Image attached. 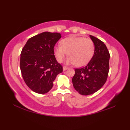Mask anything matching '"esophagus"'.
I'll return each instance as SVG.
<instances>
[{
	"mask_svg": "<svg viewBox=\"0 0 130 130\" xmlns=\"http://www.w3.org/2000/svg\"><path fill=\"white\" fill-rule=\"evenodd\" d=\"M67 69H68V67H63V71H65V70H66Z\"/></svg>",
	"mask_w": 130,
	"mask_h": 130,
	"instance_id": "1",
	"label": "esophagus"
}]
</instances>
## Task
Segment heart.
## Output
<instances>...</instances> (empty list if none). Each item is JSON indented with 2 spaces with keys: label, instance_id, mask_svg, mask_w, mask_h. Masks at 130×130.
Wrapping results in <instances>:
<instances>
[{
  "label": "heart",
  "instance_id": "b5f03b06",
  "mask_svg": "<svg viewBox=\"0 0 130 130\" xmlns=\"http://www.w3.org/2000/svg\"><path fill=\"white\" fill-rule=\"evenodd\" d=\"M94 52V45L91 39L72 36L60 41V45L54 48V54L58 62H62L65 57L69 56L67 62L82 67L91 60Z\"/></svg>",
  "mask_w": 130,
  "mask_h": 130
}]
</instances>
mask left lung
<instances>
[{
    "mask_svg": "<svg viewBox=\"0 0 130 130\" xmlns=\"http://www.w3.org/2000/svg\"><path fill=\"white\" fill-rule=\"evenodd\" d=\"M94 45L91 61L84 67L76 68L72 78L73 87L82 95H89L99 91L107 80L109 70V53L103 42L90 36Z\"/></svg>",
    "mask_w": 130,
    "mask_h": 130,
    "instance_id": "obj_1",
    "label": "left lung"
}]
</instances>
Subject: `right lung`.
Masks as SVG:
<instances>
[{"label": "right lung", "mask_w": 130, "mask_h": 130, "mask_svg": "<svg viewBox=\"0 0 130 130\" xmlns=\"http://www.w3.org/2000/svg\"><path fill=\"white\" fill-rule=\"evenodd\" d=\"M61 37L58 32H42L28 39L22 50V76L27 87L37 93H47L57 74L62 72L54 54V46Z\"/></svg>", "instance_id": "add662e5"}]
</instances>
